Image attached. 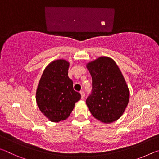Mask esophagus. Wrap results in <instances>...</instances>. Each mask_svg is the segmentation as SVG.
Returning <instances> with one entry per match:
<instances>
[{
  "label": "esophagus",
  "instance_id": "1",
  "mask_svg": "<svg viewBox=\"0 0 159 159\" xmlns=\"http://www.w3.org/2000/svg\"><path fill=\"white\" fill-rule=\"evenodd\" d=\"M80 95H81V98L82 99H84V98H85V93H84V91H80Z\"/></svg>",
  "mask_w": 159,
  "mask_h": 159
}]
</instances>
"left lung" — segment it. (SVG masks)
<instances>
[{
	"instance_id": "8db88e82",
	"label": "left lung",
	"mask_w": 159,
	"mask_h": 159,
	"mask_svg": "<svg viewBox=\"0 0 159 159\" xmlns=\"http://www.w3.org/2000/svg\"><path fill=\"white\" fill-rule=\"evenodd\" d=\"M92 76V91L86 104L94 117L106 123L118 120L124 112L130 93L115 61L101 57L87 64Z\"/></svg>"
}]
</instances>
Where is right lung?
Here are the masks:
<instances>
[{
  "label": "right lung",
  "instance_id": "obj_1",
  "mask_svg": "<svg viewBox=\"0 0 159 159\" xmlns=\"http://www.w3.org/2000/svg\"><path fill=\"white\" fill-rule=\"evenodd\" d=\"M69 64L57 60L45 69L36 90L38 107L52 122L66 119L81 98L73 88V81L68 77Z\"/></svg>",
  "mask_w": 159,
  "mask_h": 159
}]
</instances>
